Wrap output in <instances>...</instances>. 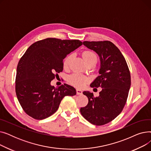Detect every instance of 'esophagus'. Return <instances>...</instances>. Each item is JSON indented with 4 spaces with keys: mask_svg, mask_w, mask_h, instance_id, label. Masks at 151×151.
<instances>
[{
    "mask_svg": "<svg viewBox=\"0 0 151 151\" xmlns=\"http://www.w3.org/2000/svg\"><path fill=\"white\" fill-rule=\"evenodd\" d=\"M83 93V91L80 89H76V94L77 95H81Z\"/></svg>",
    "mask_w": 151,
    "mask_h": 151,
    "instance_id": "obj_1",
    "label": "esophagus"
}]
</instances>
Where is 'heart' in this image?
Instances as JSON below:
<instances>
[{
	"label": "heart",
	"mask_w": 151,
	"mask_h": 151,
	"mask_svg": "<svg viewBox=\"0 0 151 151\" xmlns=\"http://www.w3.org/2000/svg\"><path fill=\"white\" fill-rule=\"evenodd\" d=\"M83 56L86 62H88L93 59H97L96 54L91 51H84L83 54ZM71 57H72V55H69L65 59L64 61H63V66H64V67L66 68L68 67ZM68 80L71 84H72L76 88H83L86 83L89 81V78L83 75L74 73L69 76Z\"/></svg>",
	"instance_id": "obj_1"
}]
</instances>
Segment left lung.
<instances>
[{
	"mask_svg": "<svg viewBox=\"0 0 151 151\" xmlns=\"http://www.w3.org/2000/svg\"><path fill=\"white\" fill-rule=\"evenodd\" d=\"M83 45L100 57V75L90 86L102 90L97 97L89 91L83 92L89 101L80 112L90 123L103 125L114 119L125 105L131 85L130 71L121 52L112 42L85 41Z\"/></svg>",
	"mask_w": 151,
	"mask_h": 151,
	"instance_id": "8db88e82",
	"label": "left lung"
}]
</instances>
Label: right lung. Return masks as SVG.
I'll return each instance as SVG.
<instances>
[{"mask_svg":"<svg viewBox=\"0 0 151 151\" xmlns=\"http://www.w3.org/2000/svg\"><path fill=\"white\" fill-rule=\"evenodd\" d=\"M82 45L78 40L47 38L29 47L18 62L15 81L18 100L27 115L44 119L56 111L65 96H75L73 87L55 88L51 82L63 70V60Z\"/></svg>","mask_w":151,"mask_h":151,"instance_id":"right-lung-1","label":"right lung"}]
</instances>
